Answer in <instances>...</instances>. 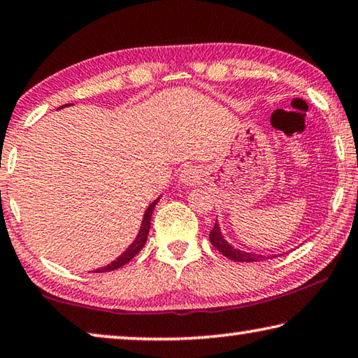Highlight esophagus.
<instances>
[{
    "mask_svg": "<svg viewBox=\"0 0 358 358\" xmlns=\"http://www.w3.org/2000/svg\"><path fill=\"white\" fill-rule=\"evenodd\" d=\"M180 180L183 181L185 185H196L197 181L201 180V175H199V170L196 169H186L183 170V173L180 175Z\"/></svg>",
    "mask_w": 358,
    "mask_h": 358,
    "instance_id": "34e87169",
    "label": "esophagus"
}]
</instances>
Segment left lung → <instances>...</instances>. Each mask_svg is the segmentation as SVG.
Returning <instances> with one entry per match:
<instances>
[{
  "label": "left lung",
  "instance_id": "8db88e82",
  "mask_svg": "<svg viewBox=\"0 0 358 358\" xmlns=\"http://www.w3.org/2000/svg\"><path fill=\"white\" fill-rule=\"evenodd\" d=\"M208 239H210V242H212V245L217 248L221 255H224L226 258H229L232 261H245V263H252V261H261L266 258V257H263V255L245 253V252H241V250H236V248H232L229 243L223 239V236H221L217 223H215L212 231H210Z\"/></svg>",
  "mask_w": 358,
  "mask_h": 358
}]
</instances>
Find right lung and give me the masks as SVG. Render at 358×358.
Listing matches in <instances>:
<instances>
[{"instance_id":"1","label":"right lung","mask_w":358,"mask_h":358,"mask_svg":"<svg viewBox=\"0 0 358 358\" xmlns=\"http://www.w3.org/2000/svg\"><path fill=\"white\" fill-rule=\"evenodd\" d=\"M62 108H64V106H62ZM156 202H157V201L152 202L151 206L148 207V210H146L145 218H143V223H141V228H140V232H138L137 239L134 241L132 245H130V247L127 248V250L124 252V253L121 255V257H119L116 261H113L111 264L105 266V268H100V269H97L95 272H106V271H115V269H117V268H121V266L129 263V261L132 259V258L135 257V255H137V253L141 250V248H143L146 239H148V232H150V226H151V215H152V210H155Z\"/></svg>"}]
</instances>
